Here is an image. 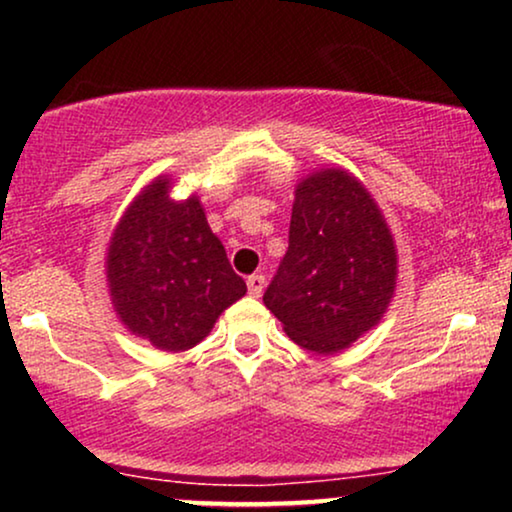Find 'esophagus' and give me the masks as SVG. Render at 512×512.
<instances>
[{"instance_id":"1","label":"esophagus","mask_w":512,"mask_h":512,"mask_svg":"<svg viewBox=\"0 0 512 512\" xmlns=\"http://www.w3.org/2000/svg\"><path fill=\"white\" fill-rule=\"evenodd\" d=\"M264 291V276L262 274H250L248 276V293L250 296H260Z\"/></svg>"}]
</instances>
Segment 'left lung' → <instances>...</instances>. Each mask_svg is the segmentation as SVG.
<instances>
[{"mask_svg":"<svg viewBox=\"0 0 512 512\" xmlns=\"http://www.w3.org/2000/svg\"><path fill=\"white\" fill-rule=\"evenodd\" d=\"M395 276L378 204L354 175L330 168L296 187L289 250L262 301L298 346L334 354L378 325Z\"/></svg>","mask_w":512,"mask_h":512,"instance_id":"obj_1","label":"left lung"}]
</instances>
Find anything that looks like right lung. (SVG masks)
Returning <instances> with one entry per match:
<instances>
[{
  "label": "right lung",
  "instance_id": "obj_1",
  "mask_svg": "<svg viewBox=\"0 0 512 512\" xmlns=\"http://www.w3.org/2000/svg\"><path fill=\"white\" fill-rule=\"evenodd\" d=\"M108 286L120 320L163 351L202 342L216 317L248 291L199 199L173 202L168 180L151 182L117 223Z\"/></svg>",
  "mask_w": 512,
  "mask_h": 512
}]
</instances>
